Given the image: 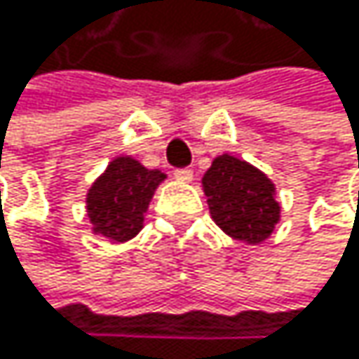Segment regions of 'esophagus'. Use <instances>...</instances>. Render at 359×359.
<instances>
[{
  "instance_id": "esophagus-1",
  "label": "esophagus",
  "mask_w": 359,
  "mask_h": 359,
  "mask_svg": "<svg viewBox=\"0 0 359 359\" xmlns=\"http://www.w3.org/2000/svg\"><path fill=\"white\" fill-rule=\"evenodd\" d=\"M174 178H178V181H183V183H189L194 178V172L189 168H178V170H174Z\"/></svg>"
}]
</instances>
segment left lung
I'll use <instances>...</instances> for the list:
<instances>
[{"instance_id": "1", "label": "left lung", "mask_w": 359, "mask_h": 359, "mask_svg": "<svg viewBox=\"0 0 359 359\" xmlns=\"http://www.w3.org/2000/svg\"><path fill=\"white\" fill-rule=\"evenodd\" d=\"M209 209L217 226L230 237L260 243L280 219V204L269 178L250 163L222 155L202 178Z\"/></svg>"}]
</instances>
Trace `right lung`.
<instances>
[{"label": "right lung", "instance_id": "obj_1", "mask_svg": "<svg viewBox=\"0 0 359 359\" xmlns=\"http://www.w3.org/2000/svg\"><path fill=\"white\" fill-rule=\"evenodd\" d=\"M163 178V172L146 170L131 157L114 159L88 194V215L94 230L118 243L135 237L153 191Z\"/></svg>", "mask_w": 359, "mask_h": 359}]
</instances>
